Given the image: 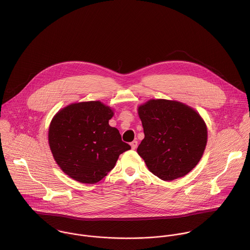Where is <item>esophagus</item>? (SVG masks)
Instances as JSON below:
<instances>
[{"instance_id": "34e87169", "label": "esophagus", "mask_w": 250, "mask_h": 250, "mask_svg": "<svg viewBox=\"0 0 250 250\" xmlns=\"http://www.w3.org/2000/svg\"><path fill=\"white\" fill-rule=\"evenodd\" d=\"M130 146H131L132 149H136L137 146H138V142L137 141H133L132 143H130Z\"/></svg>"}]
</instances>
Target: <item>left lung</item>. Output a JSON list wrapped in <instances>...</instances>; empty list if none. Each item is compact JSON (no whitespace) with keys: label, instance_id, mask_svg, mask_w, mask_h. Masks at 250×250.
Returning <instances> with one entry per match:
<instances>
[{"label":"left lung","instance_id":"left-lung-1","mask_svg":"<svg viewBox=\"0 0 250 250\" xmlns=\"http://www.w3.org/2000/svg\"><path fill=\"white\" fill-rule=\"evenodd\" d=\"M145 138L137 148L148 169L164 181L187 175L205 151L208 129L191 107L175 101L150 100L138 108Z\"/></svg>","mask_w":250,"mask_h":250}]
</instances>
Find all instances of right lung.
I'll return each mask as SVG.
<instances>
[{
	"mask_svg": "<svg viewBox=\"0 0 250 250\" xmlns=\"http://www.w3.org/2000/svg\"><path fill=\"white\" fill-rule=\"evenodd\" d=\"M113 111L101 102L72 104L53 118L48 131L59 167L83 184H96L115 167L120 154L131 146L122 141L108 121Z\"/></svg>",
	"mask_w": 250,
	"mask_h": 250,
	"instance_id": "right-lung-1",
	"label": "right lung"
}]
</instances>
